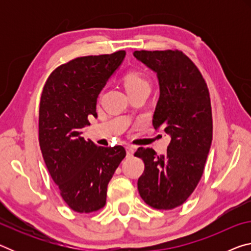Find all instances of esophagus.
Segmentation results:
<instances>
[{"mask_svg":"<svg viewBox=\"0 0 251 251\" xmlns=\"http://www.w3.org/2000/svg\"><path fill=\"white\" fill-rule=\"evenodd\" d=\"M125 148H126V154H127V156H128V157L133 156L134 151H135V147L130 146V145H127Z\"/></svg>","mask_w":251,"mask_h":251,"instance_id":"obj_1","label":"esophagus"}]
</instances>
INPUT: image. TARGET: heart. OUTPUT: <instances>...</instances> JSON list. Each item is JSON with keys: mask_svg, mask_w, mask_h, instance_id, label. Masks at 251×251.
Returning <instances> with one entry per match:
<instances>
[{"mask_svg": "<svg viewBox=\"0 0 251 251\" xmlns=\"http://www.w3.org/2000/svg\"><path fill=\"white\" fill-rule=\"evenodd\" d=\"M123 82H124L126 91L128 92V94L131 92L142 90V88H147L150 90L151 85L150 80H148L145 76H144L141 72L137 71H131L126 73L124 78H123Z\"/></svg>", "mask_w": 251, "mask_h": 251, "instance_id": "1", "label": "heart"}]
</instances>
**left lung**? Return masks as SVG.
Returning a JSON list of instances; mask_svg holds the SVG:
<instances>
[{"mask_svg": "<svg viewBox=\"0 0 251 251\" xmlns=\"http://www.w3.org/2000/svg\"><path fill=\"white\" fill-rule=\"evenodd\" d=\"M134 56L157 73L160 95L152 126L172 138L165 155L144 147L135 152L145 164L138 192L148 206L171 210L187 201L202 176L212 141L209 91L181 50H142Z\"/></svg>", "mask_w": 251, "mask_h": 251, "instance_id": "left-lung-1", "label": "left lung"}]
</instances>
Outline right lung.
<instances>
[{"label":"right lung","instance_id":"obj_1","mask_svg":"<svg viewBox=\"0 0 251 251\" xmlns=\"http://www.w3.org/2000/svg\"><path fill=\"white\" fill-rule=\"evenodd\" d=\"M125 50L76 57L46 79L39 110V142L46 167L71 209L90 214L106 203L107 185L125 158L123 146L85 141L88 116H97V97L125 57Z\"/></svg>","mask_w":251,"mask_h":251}]
</instances>
